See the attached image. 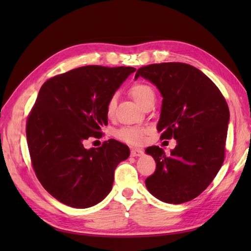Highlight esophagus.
<instances>
[{
  "instance_id": "obj_1",
  "label": "esophagus",
  "mask_w": 251,
  "mask_h": 251,
  "mask_svg": "<svg viewBox=\"0 0 251 251\" xmlns=\"http://www.w3.org/2000/svg\"><path fill=\"white\" fill-rule=\"evenodd\" d=\"M131 155H132L133 157H140V156L143 155V151L140 150V149L134 148V149L131 150Z\"/></svg>"
}]
</instances>
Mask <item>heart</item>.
Instances as JSON below:
<instances>
[{"mask_svg": "<svg viewBox=\"0 0 251 251\" xmlns=\"http://www.w3.org/2000/svg\"><path fill=\"white\" fill-rule=\"evenodd\" d=\"M130 94L134 100L137 101L140 105L148 100L149 98L154 97V91L147 83L143 82H136L130 88ZM117 104V98L116 96H111L109 100L105 104V112H107L108 116H112L114 112H115ZM147 133V130L143 127L139 126H128L123 127L116 132L117 138L123 140L125 142L131 143V144H140L144 140V134Z\"/></svg>", "mask_w": 251, "mask_h": 251, "instance_id": "1", "label": "heart"}]
</instances>
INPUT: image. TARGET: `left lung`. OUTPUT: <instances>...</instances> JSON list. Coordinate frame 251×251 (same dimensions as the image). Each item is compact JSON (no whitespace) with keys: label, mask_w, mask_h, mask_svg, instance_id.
<instances>
[{"label":"left lung","mask_w":251,"mask_h":251,"mask_svg":"<svg viewBox=\"0 0 251 251\" xmlns=\"http://www.w3.org/2000/svg\"><path fill=\"white\" fill-rule=\"evenodd\" d=\"M143 77L162 96L157 130L161 139L177 140L166 156L156 146L146 153L154 158L155 173L147 178L148 191L162 202L181 204L198 197L221 169L229 109L217 86L197 68L183 63L141 67Z\"/></svg>","instance_id":"obj_1"}]
</instances>
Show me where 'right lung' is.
Masks as SVG:
<instances>
[{"mask_svg": "<svg viewBox=\"0 0 251 251\" xmlns=\"http://www.w3.org/2000/svg\"><path fill=\"white\" fill-rule=\"evenodd\" d=\"M136 69L85 66L42 86L26 126L32 166L43 187L68 206L88 208L111 192L114 172L130 156L115 139L85 149L108 125L105 104Z\"/></svg>", "mask_w": 251, "mask_h": 251, "instance_id": "obj_1", "label": "right lung"}]
</instances>
